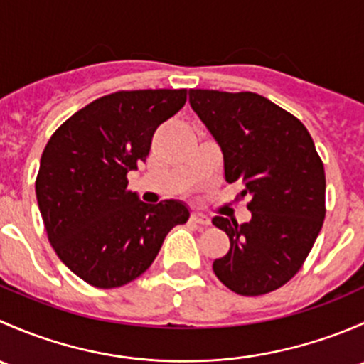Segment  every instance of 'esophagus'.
Segmentation results:
<instances>
[{
	"label": "esophagus",
	"instance_id": "1",
	"mask_svg": "<svg viewBox=\"0 0 364 364\" xmlns=\"http://www.w3.org/2000/svg\"><path fill=\"white\" fill-rule=\"evenodd\" d=\"M190 222L197 223V225H209V218L203 213H192L190 215Z\"/></svg>",
	"mask_w": 364,
	"mask_h": 364
}]
</instances>
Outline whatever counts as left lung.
<instances>
[{
	"label": "left lung",
	"instance_id": "1",
	"mask_svg": "<svg viewBox=\"0 0 364 364\" xmlns=\"http://www.w3.org/2000/svg\"><path fill=\"white\" fill-rule=\"evenodd\" d=\"M190 105L223 153L225 181H243L250 222L215 216L230 248L213 262L225 287L260 296L303 266L326 216V174L297 117L250 91L190 90Z\"/></svg>",
	"mask_w": 364,
	"mask_h": 364
}]
</instances>
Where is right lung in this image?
<instances>
[{"instance_id": "add662e5", "label": "right lung", "mask_w": 364, "mask_h": 364, "mask_svg": "<svg viewBox=\"0 0 364 364\" xmlns=\"http://www.w3.org/2000/svg\"><path fill=\"white\" fill-rule=\"evenodd\" d=\"M186 102V90L117 91L73 114L47 142L35 190L54 252L93 287L141 277L168 230L188 220L181 200L146 204L127 174L146 161L151 137Z\"/></svg>"}]
</instances>
